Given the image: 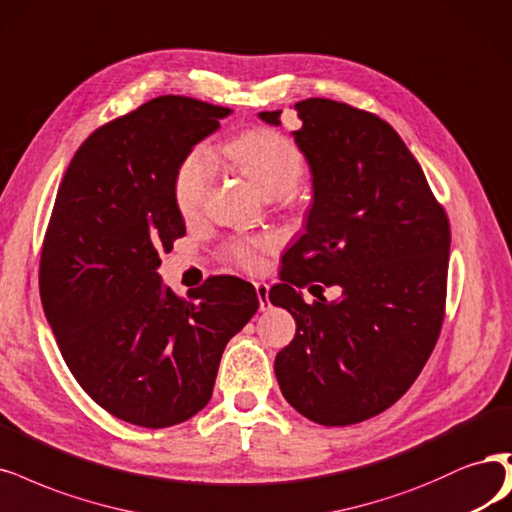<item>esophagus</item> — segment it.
<instances>
[{
	"label": "esophagus",
	"mask_w": 512,
	"mask_h": 512,
	"mask_svg": "<svg viewBox=\"0 0 512 512\" xmlns=\"http://www.w3.org/2000/svg\"><path fill=\"white\" fill-rule=\"evenodd\" d=\"M256 294H258V303H260V311H267L271 307L269 303V286L258 281L256 284Z\"/></svg>",
	"instance_id": "1"
}]
</instances>
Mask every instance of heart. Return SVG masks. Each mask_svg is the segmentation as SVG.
<instances>
[{
  "instance_id": "heart-1",
  "label": "heart",
  "mask_w": 512,
  "mask_h": 512,
  "mask_svg": "<svg viewBox=\"0 0 512 512\" xmlns=\"http://www.w3.org/2000/svg\"><path fill=\"white\" fill-rule=\"evenodd\" d=\"M222 154L271 197H290L307 169L303 150L273 129H252L228 139ZM214 178L216 158L209 148L195 146L182 158L173 178V199L184 218H195L203 209ZM269 248L267 237H245L228 241L224 254L235 267L258 271Z\"/></svg>"
}]
</instances>
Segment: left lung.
<instances>
[{
  "mask_svg": "<svg viewBox=\"0 0 512 512\" xmlns=\"http://www.w3.org/2000/svg\"><path fill=\"white\" fill-rule=\"evenodd\" d=\"M294 110L313 205L307 233L286 252L281 284L269 292L296 320L275 375L298 413L351 426L390 409L428 362L445 317L451 228L385 120L320 97ZM258 116L281 125V110ZM313 280L341 285L340 301L320 296L307 306L297 288Z\"/></svg>",
  "mask_w": 512,
  "mask_h": 512,
  "instance_id": "1",
  "label": "left lung"
}]
</instances>
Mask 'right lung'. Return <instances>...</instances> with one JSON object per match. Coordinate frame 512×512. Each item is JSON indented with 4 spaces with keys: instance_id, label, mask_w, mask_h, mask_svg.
<instances>
[{
    "instance_id": "add662e5",
    "label": "right lung",
    "mask_w": 512,
    "mask_h": 512,
    "mask_svg": "<svg viewBox=\"0 0 512 512\" xmlns=\"http://www.w3.org/2000/svg\"><path fill=\"white\" fill-rule=\"evenodd\" d=\"M231 112L165 95L105 122L74 154L52 207L40 258L48 324L82 390L135 426L197 415L226 343L258 311L239 277H209L182 298L156 273L158 254L186 235L175 171Z\"/></svg>"
}]
</instances>
